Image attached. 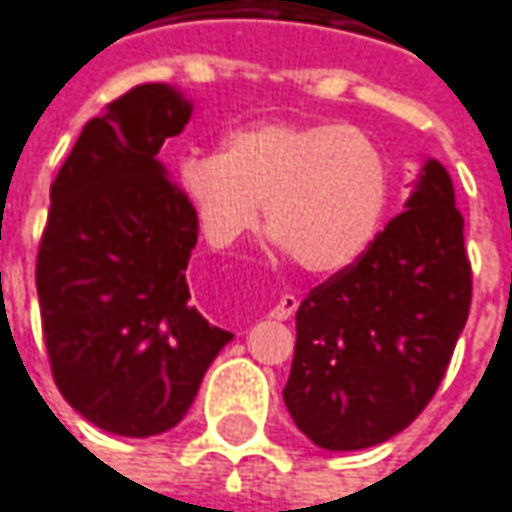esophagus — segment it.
Listing matches in <instances>:
<instances>
[{"mask_svg":"<svg viewBox=\"0 0 512 512\" xmlns=\"http://www.w3.org/2000/svg\"><path fill=\"white\" fill-rule=\"evenodd\" d=\"M298 303L300 300L295 298V295H283V298L272 306L269 318H275V321H286V318H292V315L298 312Z\"/></svg>","mask_w":512,"mask_h":512,"instance_id":"obj_1","label":"esophagus"}]
</instances>
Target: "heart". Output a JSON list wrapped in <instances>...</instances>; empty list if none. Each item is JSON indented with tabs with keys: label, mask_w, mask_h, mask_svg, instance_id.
I'll list each match as a JSON object with an SVG mask.
<instances>
[{
	"label": "heart",
	"mask_w": 512,
	"mask_h": 512,
	"mask_svg": "<svg viewBox=\"0 0 512 512\" xmlns=\"http://www.w3.org/2000/svg\"><path fill=\"white\" fill-rule=\"evenodd\" d=\"M177 186L212 246H234L260 220L306 272H341L375 240L389 200L381 148L352 125L260 120L220 151H189Z\"/></svg>",
	"instance_id": "b5f03b06"
}]
</instances>
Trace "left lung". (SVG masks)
Listing matches in <instances>:
<instances>
[{"label":"left lung","instance_id":"8db88e82","mask_svg":"<svg viewBox=\"0 0 512 512\" xmlns=\"http://www.w3.org/2000/svg\"><path fill=\"white\" fill-rule=\"evenodd\" d=\"M470 298L453 180L427 160L407 212L300 303L283 387L300 433L323 450H364L407 430L447 372Z\"/></svg>","mask_w":512,"mask_h":512}]
</instances>
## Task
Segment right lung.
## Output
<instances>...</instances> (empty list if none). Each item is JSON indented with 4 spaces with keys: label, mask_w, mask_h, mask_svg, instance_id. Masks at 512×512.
Instances as JSON below:
<instances>
[{
    "label": "right lung",
    "mask_w": 512,
    "mask_h": 512,
    "mask_svg": "<svg viewBox=\"0 0 512 512\" xmlns=\"http://www.w3.org/2000/svg\"><path fill=\"white\" fill-rule=\"evenodd\" d=\"M189 117L177 88L137 85L85 123L51 186L36 255L45 346L62 398L105 433L177 427L234 338L191 306L197 217L160 160Z\"/></svg>",
    "instance_id": "1"
}]
</instances>
